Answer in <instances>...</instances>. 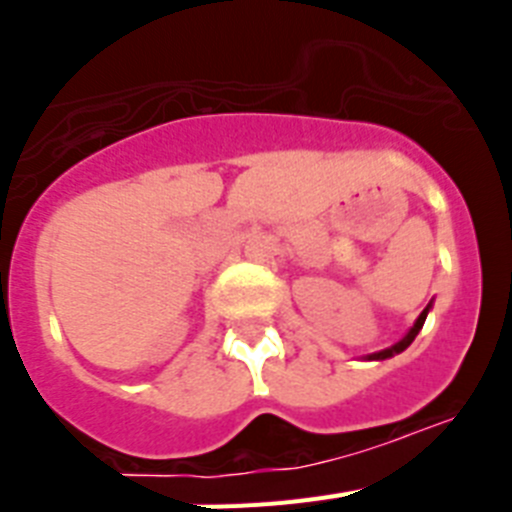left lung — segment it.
I'll use <instances>...</instances> for the list:
<instances>
[{
  "label": "left lung",
  "instance_id": "1",
  "mask_svg": "<svg viewBox=\"0 0 512 512\" xmlns=\"http://www.w3.org/2000/svg\"><path fill=\"white\" fill-rule=\"evenodd\" d=\"M431 307H433V302H428V307H425V310L420 312L418 320H415V323H413V328H410L408 333H405V336L400 338V341L392 343L390 348H382V351H377V354H369V356H366V361H384V359H390V356L402 354V351H405V348H408L410 343L415 341V336H418V333H420V328H423V323H425V318H428V312H431Z\"/></svg>",
  "mask_w": 512,
  "mask_h": 512
}]
</instances>
